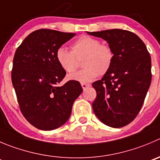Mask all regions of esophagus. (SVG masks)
<instances>
[{"mask_svg": "<svg viewBox=\"0 0 160 160\" xmlns=\"http://www.w3.org/2000/svg\"><path fill=\"white\" fill-rule=\"evenodd\" d=\"M81 86H82V89L85 90V89H87V88L89 87V86H90V85L87 84V83H81Z\"/></svg>", "mask_w": 160, "mask_h": 160, "instance_id": "34e87169", "label": "esophagus"}]
</instances>
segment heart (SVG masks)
<instances>
[{
    "label": "heart",
    "instance_id": "obj_1",
    "mask_svg": "<svg viewBox=\"0 0 160 160\" xmlns=\"http://www.w3.org/2000/svg\"><path fill=\"white\" fill-rule=\"evenodd\" d=\"M71 50L60 47L56 52V59L59 65L67 73H73L82 60L84 68L69 76L71 80L82 83L92 82L100 75H104L110 70L114 60V52L111 46L100 44L97 38L82 35L71 45Z\"/></svg>",
    "mask_w": 160,
    "mask_h": 160
}]
</instances>
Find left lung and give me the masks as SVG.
Returning a JSON list of instances; mask_svg holds the SVG:
<instances>
[{"mask_svg":"<svg viewBox=\"0 0 160 160\" xmlns=\"http://www.w3.org/2000/svg\"><path fill=\"white\" fill-rule=\"evenodd\" d=\"M108 43L114 52L110 70L92 84L97 97L92 110L103 123L120 128L139 113L152 81L151 56L141 38L128 30L87 32Z\"/></svg>","mask_w":160,"mask_h":160,"instance_id":"1","label":"left lung"}]
</instances>
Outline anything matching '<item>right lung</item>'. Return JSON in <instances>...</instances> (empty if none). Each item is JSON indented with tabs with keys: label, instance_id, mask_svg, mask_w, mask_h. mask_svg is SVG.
Masks as SVG:
<instances>
[{
	"label": "right lung",
	"instance_id": "add662e5",
	"mask_svg": "<svg viewBox=\"0 0 160 160\" xmlns=\"http://www.w3.org/2000/svg\"><path fill=\"white\" fill-rule=\"evenodd\" d=\"M74 35L48 29L35 30L15 53L12 82L20 111L39 130H52L63 126L82 92L78 81L58 86L66 71L56 61V52Z\"/></svg>",
	"mask_w": 160,
	"mask_h": 160
}]
</instances>
